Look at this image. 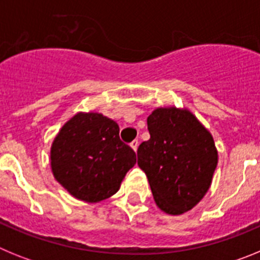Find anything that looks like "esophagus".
<instances>
[{
  "label": "esophagus",
  "mask_w": 260,
  "mask_h": 260,
  "mask_svg": "<svg viewBox=\"0 0 260 260\" xmlns=\"http://www.w3.org/2000/svg\"><path fill=\"white\" fill-rule=\"evenodd\" d=\"M138 146H139V142H138V139H135V141H133L132 143H130V147H132L135 152H137V150H138Z\"/></svg>",
  "instance_id": "obj_1"
}]
</instances>
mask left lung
I'll list each match as a JSON object with an SVG mask.
<instances>
[{"label":"left lung","mask_w":260,"mask_h":260,"mask_svg":"<svg viewBox=\"0 0 260 260\" xmlns=\"http://www.w3.org/2000/svg\"><path fill=\"white\" fill-rule=\"evenodd\" d=\"M150 139L138 148L157 207L181 215L202 201L212 182L217 150L212 135L187 109L157 108L147 118Z\"/></svg>","instance_id":"8db88e82"}]
</instances>
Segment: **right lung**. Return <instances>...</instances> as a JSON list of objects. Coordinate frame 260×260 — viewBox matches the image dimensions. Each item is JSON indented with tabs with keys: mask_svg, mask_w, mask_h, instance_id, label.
<instances>
[{
	"mask_svg": "<svg viewBox=\"0 0 260 260\" xmlns=\"http://www.w3.org/2000/svg\"><path fill=\"white\" fill-rule=\"evenodd\" d=\"M137 162L119 139V127L100 113H77L62 126L50 148L53 176L74 198L96 203L118 191Z\"/></svg>",
	"mask_w": 260,
	"mask_h": 260,
	"instance_id": "1",
	"label": "right lung"
}]
</instances>
